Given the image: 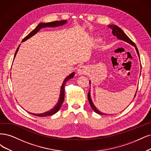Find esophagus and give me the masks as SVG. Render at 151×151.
<instances>
[{"mask_svg": "<svg viewBox=\"0 0 151 151\" xmlns=\"http://www.w3.org/2000/svg\"><path fill=\"white\" fill-rule=\"evenodd\" d=\"M87 71H88V68L86 66H80L78 69V73L80 75H85L86 74Z\"/></svg>", "mask_w": 151, "mask_h": 151, "instance_id": "esophagus-1", "label": "esophagus"}]
</instances>
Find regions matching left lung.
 <instances>
[{
	"label": "left lung",
	"mask_w": 151,
	"mask_h": 151,
	"mask_svg": "<svg viewBox=\"0 0 151 151\" xmlns=\"http://www.w3.org/2000/svg\"><path fill=\"white\" fill-rule=\"evenodd\" d=\"M109 27L111 30V31H112V34L114 35V36H116V37H117L118 39H119V40H123V41H124L125 42H127L130 44V45H132V46H134L135 47V50H136V51H137V54H138V55L139 56V51H138V49H137V46H136V45H135V43L132 40H131L130 39L127 35H125V34L124 32V31L122 30L119 27H118L117 26H115V25H109ZM137 91H136V93H135V95L134 97H135V96H136V93H137ZM88 99L89 103L90 104V106H91V108L93 109V110L95 111L96 113L99 114V115H106L105 114L101 113V111H99V110H97V109L95 107V106L93 105V102H92V100L91 99L90 91H88Z\"/></svg>",
	"instance_id": "1"
}]
</instances>
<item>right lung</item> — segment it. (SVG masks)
<instances>
[{
    "mask_svg": "<svg viewBox=\"0 0 151 151\" xmlns=\"http://www.w3.org/2000/svg\"><path fill=\"white\" fill-rule=\"evenodd\" d=\"M67 21L66 20H63V21H53V22H47V23H40L39 25L34 29L33 31H32L27 36H26L25 37H24L22 42H24L26 41L27 40H28L29 38H30L31 37H32V36H34L35 35L40 31L41 29L42 28H45V27H57V26H61L63 25V24H65ZM21 45H19V46H18L17 49L15 53V55H14V58H15L16 54H17V52L19 50V47ZM75 73H72L71 74H70L68 76H67L65 80L63 81V83L62 84L61 86V91H60V99L58 100V102L57 103V104L55 106L54 108H52L51 110L50 111H47L45 113H42V114H31L29 113L32 115H34L35 116H50V115H52L53 114H56L57 111L60 110V107L61 106V105L63 104V101H64V99H65V84L66 83L68 80H69L70 79L72 78L74 76Z\"/></svg>",
    "mask_w": 151,
    "mask_h": 151,
    "instance_id": "add662e5",
    "label": "right lung"
}]
</instances>
